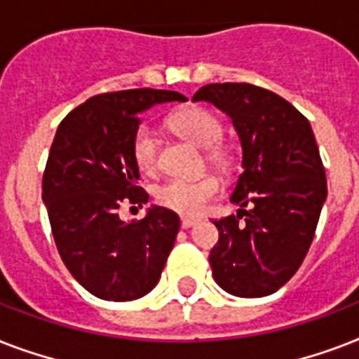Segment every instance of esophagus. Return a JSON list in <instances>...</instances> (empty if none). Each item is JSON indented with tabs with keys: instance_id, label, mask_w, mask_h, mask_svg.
I'll return each mask as SVG.
<instances>
[{
	"instance_id": "esophagus-1",
	"label": "esophagus",
	"mask_w": 359,
	"mask_h": 359,
	"mask_svg": "<svg viewBox=\"0 0 359 359\" xmlns=\"http://www.w3.org/2000/svg\"><path fill=\"white\" fill-rule=\"evenodd\" d=\"M197 222H199L197 218H188V216H184V218H180V227H182V229H190V227H194Z\"/></svg>"
}]
</instances>
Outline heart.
Returning <instances> with one entry per match:
<instances>
[{
    "instance_id": "heart-1",
    "label": "heart",
    "mask_w": 359,
    "mask_h": 359,
    "mask_svg": "<svg viewBox=\"0 0 359 359\" xmlns=\"http://www.w3.org/2000/svg\"><path fill=\"white\" fill-rule=\"evenodd\" d=\"M171 128L194 145L205 149L207 162L218 171H229L235 154L229 145L219 141L224 126L212 111L203 108H186L171 117ZM132 158L141 173L151 175L158 169V140L149 124H141L132 140ZM219 191V182L212 175L199 179H169L156 186L154 199L160 207L177 214L194 216L205 208Z\"/></svg>"
}]
</instances>
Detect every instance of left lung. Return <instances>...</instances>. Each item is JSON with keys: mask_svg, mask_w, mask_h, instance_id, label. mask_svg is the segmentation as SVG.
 Returning <instances> with one entry per match:
<instances>
[{"mask_svg": "<svg viewBox=\"0 0 359 359\" xmlns=\"http://www.w3.org/2000/svg\"><path fill=\"white\" fill-rule=\"evenodd\" d=\"M229 115L242 143V173L231 196L238 212L214 219L216 283L240 298L281 289L315 236L328 188L311 124L276 93L251 83H208L191 98Z\"/></svg>", "mask_w": 359, "mask_h": 359, "instance_id": "left-lung-1", "label": "left lung"}]
</instances>
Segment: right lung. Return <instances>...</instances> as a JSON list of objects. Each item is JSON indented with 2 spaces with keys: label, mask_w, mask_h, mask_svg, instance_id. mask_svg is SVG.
Instances as JSON below:
<instances>
[{
  "label": "right lung",
  "mask_w": 359,
  "mask_h": 359,
  "mask_svg": "<svg viewBox=\"0 0 359 359\" xmlns=\"http://www.w3.org/2000/svg\"><path fill=\"white\" fill-rule=\"evenodd\" d=\"M186 102L177 91L128 89L91 97L57 126L42 177L52 235L65 266L102 300L128 302L156 287L179 233V216L151 207L123 222L121 205L149 201L132 140L141 114L154 104Z\"/></svg>",
  "instance_id": "obj_1"
}]
</instances>
